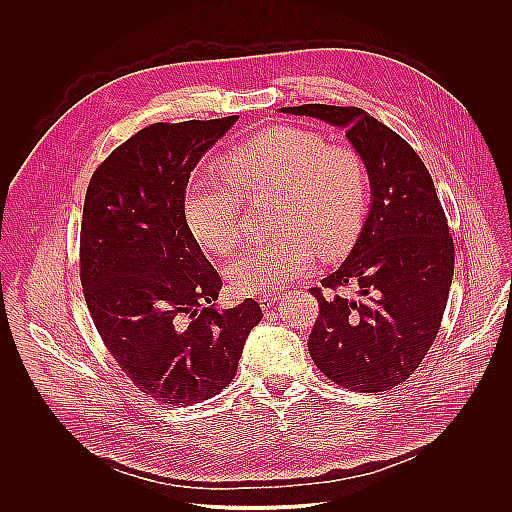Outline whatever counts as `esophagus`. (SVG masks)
<instances>
[{
	"instance_id": "obj_1",
	"label": "esophagus",
	"mask_w": 512,
	"mask_h": 512,
	"mask_svg": "<svg viewBox=\"0 0 512 512\" xmlns=\"http://www.w3.org/2000/svg\"><path fill=\"white\" fill-rule=\"evenodd\" d=\"M277 299H279V293H265L259 297V305L261 309H269Z\"/></svg>"
}]
</instances>
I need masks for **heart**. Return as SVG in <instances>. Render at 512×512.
Returning <instances> with one entry per match:
<instances>
[{
	"label": "heart",
	"instance_id": "heart-1",
	"mask_svg": "<svg viewBox=\"0 0 512 512\" xmlns=\"http://www.w3.org/2000/svg\"><path fill=\"white\" fill-rule=\"evenodd\" d=\"M227 179H193L183 197L189 229L207 249L229 255L241 241L243 199L273 195L271 239L251 245L229 267L243 295L275 293L309 271L315 251L345 253L369 201L363 157L349 145L301 127H271L223 157Z\"/></svg>",
	"mask_w": 512,
	"mask_h": 512
}]
</instances>
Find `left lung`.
<instances>
[{
	"label": "left lung",
	"mask_w": 512,
	"mask_h": 512,
	"mask_svg": "<svg viewBox=\"0 0 512 512\" xmlns=\"http://www.w3.org/2000/svg\"><path fill=\"white\" fill-rule=\"evenodd\" d=\"M345 127L363 157L373 203L347 261L311 287L319 317L309 335L317 369L361 393L405 383L437 339L455 271V243L419 153L361 107H281ZM355 284L357 300L336 291Z\"/></svg>",
	"instance_id": "left-lung-1"
}]
</instances>
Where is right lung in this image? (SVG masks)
<instances>
[{
	"mask_svg": "<svg viewBox=\"0 0 512 512\" xmlns=\"http://www.w3.org/2000/svg\"><path fill=\"white\" fill-rule=\"evenodd\" d=\"M235 121L151 123L97 165L85 193L79 279L93 325L133 385L165 405L221 393L263 317L255 299L213 307L223 281L183 213L193 167Z\"/></svg>",
	"mask_w": 512,
	"mask_h": 512,
	"instance_id": "add662e5",
	"label": "right lung"
}]
</instances>
